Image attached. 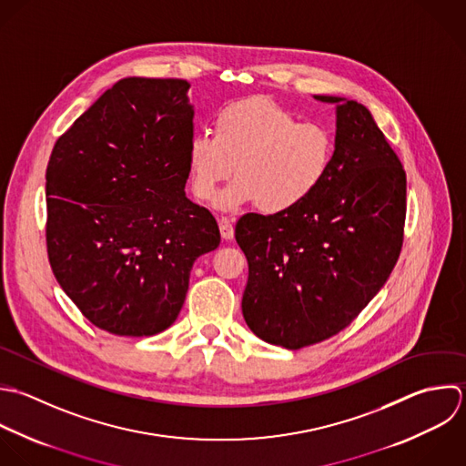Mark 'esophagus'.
<instances>
[{
    "label": "esophagus",
    "instance_id": "1",
    "mask_svg": "<svg viewBox=\"0 0 466 466\" xmlns=\"http://www.w3.org/2000/svg\"><path fill=\"white\" fill-rule=\"evenodd\" d=\"M219 223V230H221V238L223 239H232L234 238V227H232V221L228 218H219L218 219Z\"/></svg>",
    "mask_w": 466,
    "mask_h": 466
}]
</instances>
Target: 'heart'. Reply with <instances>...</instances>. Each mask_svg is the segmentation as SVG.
Segmentation results:
<instances>
[{"label":"heart","instance_id":"b5f03b06","mask_svg":"<svg viewBox=\"0 0 466 466\" xmlns=\"http://www.w3.org/2000/svg\"><path fill=\"white\" fill-rule=\"evenodd\" d=\"M214 134L198 132L187 150L196 199L214 201L219 183L238 176L218 205L232 210L258 205L265 216H285L305 205L334 163L330 128L299 117L267 96L234 101L212 121Z\"/></svg>","mask_w":466,"mask_h":466}]
</instances>
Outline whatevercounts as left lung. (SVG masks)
Returning a JSON list of instances; mask_svg holds the SVG:
<instances>
[{
  "instance_id": "1",
  "label": "left lung",
  "mask_w": 466,
  "mask_h": 466,
  "mask_svg": "<svg viewBox=\"0 0 466 466\" xmlns=\"http://www.w3.org/2000/svg\"><path fill=\"white\" fill-rule=\"evenodd\" d=\"M329 177L298 210L245 214L236 241L248 261L241 309L270 345L298 350L347 329L392 274L403 247L407 174L367 106L336 96Z\"/></svg>"
}]
</instances>
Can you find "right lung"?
I'll use <instances>...</instances> for the list:
<instances>
[{"instance_id": "add662e5", "label": "right lung", "mask_w": 466, "mask_h": 466, "mask_svg": "<svg viewBox=\"0 0 466 466\" xmlns=\"http://www.w3.org/2000/svg\"><path fill=\"white\" fill-rule=\"evenodd\" d=\"M185 79L125 77L61 134L46 165V254L81 314L116 336L168 329L214 216L185 196L194 110Z\"/></svg>"}]
</instances>
